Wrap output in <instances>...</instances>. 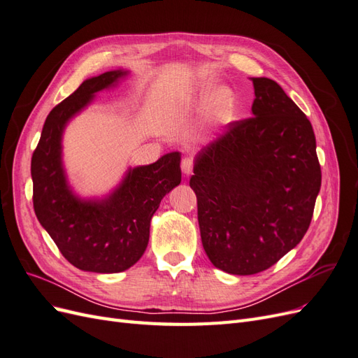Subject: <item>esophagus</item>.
<instances>
[{"instance_id":"obj_1","label":"esophagus","mask_w":358,"mask_h":358,"mask_svg":"<svg viewBox=\"0 0 358 358\" xmlns=\"http://www.w3.org/2000/svg\"><path fill=\"white\" fill-rule=\"evenodd\" d=\"M180 169L183 176H189L192 175V170H194V159L191 157H185L180 162Z\"/></svg>"}]
</instances>
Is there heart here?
<instances>
[{
    "label": "heart",
    "mask_w": 358,
    "mask_h": 358,
    "mask_svg": "<svg viewBox=\"0 0 358 358\" xmlns=\"http://www.w3.org/2000/svg\"><path fill=\"white\" fill-rule=\"evenodd\" d=\"M201 106L209 107V113L215 122H229L233 119L237 107L236 95L229 88H215L199 96Z\"/></svg>",
    "instance_id": "b5f03b06"
}]
</instances>
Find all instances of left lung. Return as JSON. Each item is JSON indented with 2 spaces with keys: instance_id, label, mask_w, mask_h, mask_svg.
Returning <instances> with one entry per match:
<instances>
[{
  "instance_id": "left-lung-1",
  "label": "left lung",
  "mask_w": 358,
  "mask_h": 358,
  "mask_svg": "<svg viewBox=\"0 0 358 358\" xmlns=\"http://www.w3.org/2000/svg\"><path fill=\"white\" fill-rule=\"evenodd\" d=\"M252 83V117L203 148L189 179L204 251L231 275L263 272L297 246L321 187L309 119L275 80Z\"/></svg>"
}]
</instances>
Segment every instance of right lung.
Returning <instances> with one entry per match:
<instances>
[{
    "label": "right lung",
    "mask_w": 358,
    "mask_h": 358,
    "mask_svg": "<svg viewBox=\"0 0 358 358\" xmlns=\"http://www.w3.org/2000/svg\"><path fill=\"white\" fill-rule=\"evenodd\" d=\"M128 71H106L86 79L53 107L31 158L32 203L37 220L64 258L85 272L117 273L146 251L150 220L180 183V154L162 155L149 166L129 169L119 187L101 200H82L71 191L62 167V133L94 95L115 86Z\"/></svg>",
    "instance_id": "add662e5"
}]
</instances>
